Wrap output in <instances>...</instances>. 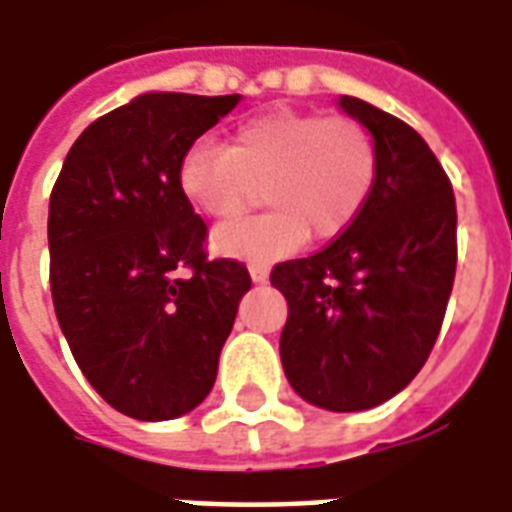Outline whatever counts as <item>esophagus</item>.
Instances as JSON below:
<instances>
[{
    "label": "esophagus",
    "mask_w": 512,
    "mask_h": 512,
    "mask_svg": "<svg viewBox=\"0 0 512 512\" xmlns=\"http://www.w3.org/2000/svg\"><path fill=\"white\" fill-rule=\"evenodd\" d=\"M249 274H252V282L263 285V282L268 280V266L266 263H252V266H249Z\"/></svg>",
    "instance_id": "34e87169"
}]
</instances>
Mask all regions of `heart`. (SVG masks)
<instances>
[{
  "instance_id": "heart-1",
  "label": "heart",
  "mask_w": 512,
  "mask_h": 512,
  "mask_svg": "<svg viewBox=\"0 0 512 512\" xmlns=\"http://www.w3.org/2000/svg\"><path fill=\"white\" fill-rule=\"evenodd\" d=\"M377 182V146L349 116L268 110L238 124L230 144L194 146L180 163V188L219 221L241 219L266 188L274 210L213 232V249L244 260H274L327 241L366 207Z\"/></svg>"
}]
</instances>
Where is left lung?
Segmentation results:
<instances>
[{"label":"left lung","instance_id":"8db88e82","mask_svg":"<svg viewBox=\"0 0 512 512\" xmlns=\"http://www.w3.org/2000/svg\"><path fill=\"white\" fill-rule=\"evenodd\" d=\"M338 107L374 138V191L330 246L274 266L271 285L288 302L280 357L293 391L357 413L407 388L430 357L455 282L457 210L413 127L355 96Z\"/></svg>","mask_w":512,"mask_h":512}]
</instances>
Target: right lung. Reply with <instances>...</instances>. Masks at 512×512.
Segmentation results:
<instances>
[{"mask_svg": "<svg viewBox=\"0 0 512 512\" xmlns=\"http://www.w3.org/2000/svg\"><path fill=\"white\" fill-rule=\"evenodd\" d=\"M241 96L149 91L85 127L49 199L57 324L85 380L138 421L185 416L216 382L249 271L210 260L180 163Z\"/></svg>", "mask_w": 512, "mask_h": 512, "instance_id": "right-lung-1", "label": "right lung"}]
</instances>
